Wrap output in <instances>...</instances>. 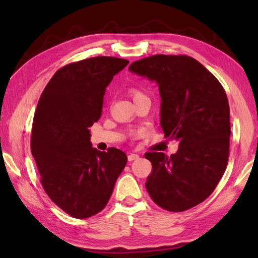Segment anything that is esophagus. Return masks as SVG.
Returning a JSON list of instances; mask_svg holds the SVG:
<instances>
[{
    "label": "esophagus",
    "instance_id": "obj_1",
    "mask_svg": "<svg viewBox=\"0 0 258 258\" xmlns=\"http://www.w3.org/2000/svg\"><path fill=\"white\" fill-rule=\"evenodd\" d=\"M138 158H139V155H137V154H130L127 156L128 161H132V160H135V159H138Z\"/></svg>",
    "mask_w": 258,
    "mask_h": 258
}]
</instances>
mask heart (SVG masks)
Returning <instances> with one entry per match:
<instances>
[{
    "label": "heart",
    "instance_id": "obj_1",
    "mask_svg": "<svg viewBox=\"0 0 258 258\" xmlns=\"http://www.w3.org/2000/svg\"><path fill=\"white\" fill-rule=\"evenodd\" d=\"M130 94H131V97H132L135 100V99H138L139 97H141V95H143V92L141 90L137 89V87H131Z\"/></svg>",
    "mask_w": 258,
    "mask_h": 258
}]
</instances>
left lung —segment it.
Instances as JSON below:
<instances>
[{
    "label": "left lung",
    "instance_id": "8db88e82",
    "mask_svg": "<svg viewBox=\"0 0 258 258\" xmlns=\"http://www.w3.org/2000/svg\"><path fill=\"white\" fill-rule=\"evenodd\" d=\"M128 69L157 82L160 126L166 139L178 141L171 157L145 155L152 165L147 191L165 211H187L212 195L228 165L231 130L225 90L199 61L184 54L147 56Z\"/></svg>",
    "mask_w": 258,
    "mask_h": 258
}]
</instances>
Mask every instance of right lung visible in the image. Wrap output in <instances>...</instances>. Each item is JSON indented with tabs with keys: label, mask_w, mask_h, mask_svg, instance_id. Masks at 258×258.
Wrapping results in <instances>:
<instances>
[{
	"label": "right lung",
	"mask_w": 258,
	"mask_h": 258,
	"mask_svg": "<svg viewBox=\"0 0 258 258\" xmlns=\"http://www.w3.org/2000/svg\"><path fill=\"white\" fill-rule=\"evenodd\" d=\"M128 64L115 56H94L56 71L35 111L30 149L46 195L75 218L106 207L127 156L116 148H92L90 127L101 117L112 77Z\"/></svg>",
	"instance_id": "add662e5"
}]
</instances>
